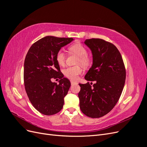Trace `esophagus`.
<instances>
[{
    "instance_id": "1",
    "label": "esophagus",
    "mask_w": 147,
    "mask_h": 147,
    "mask_svg": "<svg viewBox=\"0 0 147 147\" xmlns=\"http://www.w3.org/2000/svg\"><path fill=\"white\" fill-rule=\"evenodd\" d=\"M70 83H71V84H72V85H73V84H77V82H74V81H70Z\"/></svg>"
}]
</instances>
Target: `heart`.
<instances>
[{"instance_id":"1","label":"heart","mask_w":147,"mask_h":147,"mask_svg":"<svg viewBox=\"0 0 147 147\" xmlns=\"http://www.w3.org/2000/svg\"><path fill=\"white\" fill-rule=\"evenodd\" d=\"M69 51L71 53L77 55L79 57L77 63H80L84 67L90 66L91 64V59L87 55V50L86 48L80 43H75L69 47ZM56 59L57 64L60 66H64L65 63V55L62 51H57ZM83 72V69L80 65L68 67L63 70L65 76L72 80H75Z\"/></svg>"}]
</instances>
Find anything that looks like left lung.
I'll return each instance as SVG.
<instances>
[{"label": "left lung", "instance_id": "left-lung-1", "mask_svg": "<svg viewBox=\"0 0 147 147\" xmlns=\"http://www.w3.org/2000/svg\"><path fill=\"white\" fill-rule=\"evenodd\" d=\"M92 65L84 78L96 83L79 84L80 108L86 116L100 118L113 109L121 94L126 80V70L119 51L113 44L100 38L86 39Z\"/></svg>", "mask_w": 147, "mask_h": 147}]
</instances>
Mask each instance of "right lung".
I'll use <instances>...</instances> for the list:
<instances>
[{"label":"right lung","mask_w":147,"mask_h":147,"mask_svg":"<svg viewBox=\"0 0 147 147\" xmlns=\"http://www.w3.org/2000/svg\"><path fill=\"white\" fill-rule=\"evenodd\" d=\"M74 40L72 38L46 36L30 47L24 64L25 90L31 104L39 112L52 115L60 112L70 82L60 71L56 56L62 47ZM59 78V84L51 78Z\"/></svg>","instance_id":"right-lung-1"}]
</instances>
